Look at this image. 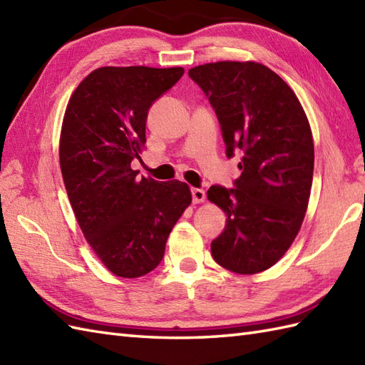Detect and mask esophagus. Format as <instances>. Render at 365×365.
I'll return each instance as SVG.
<instances>
[{
    "mask_svg": "<svg viewBox=\"0 0 365 365\" xmlns=\"http://www.w3.org/2000/svg\"><path fill=\"white\" fill-rule=\"evenodd\" d=\"M191 195H192V202H195V204H202L205 200V191L204 190L192 188Z\"/></svg>",
    "mask_w": 365,
    "mask_h": 365,
    "instance_id": "34e87169",
    "label": "esophagus"
}]
</instances>
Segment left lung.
I'll list each match as a JSON object with an SVG mask.
<instances>
[{
    "instance_id": "left-lung-1",
    "label": "left lung",
    "mask_w": 365,
    "mask_h": 365,
    "mask_svg": "<svg viewBox=\"0 0 365 365\" xmlns=\"http://www.w3.org/2000/svg\"><path fill=\"white\" fill-rule=\"evenodd\" d=\"M188 73L218 115L227 157L243 152L235 188L207 191L227 216L212 255L232 273H260L281 260L307 210L314 175L307 115L289 84L255 61H220Z\"/></svg>"
}]
</instances>
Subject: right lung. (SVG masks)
<instances>
[{
	"mask_svg": "<svg viewBox=\"0 0 365 365\" xmlns=\"http://www.w3.org/2000/svg\"><path fill=\"white\" fill-rule=\"evenodd\" d=\"M182 67H100L68 100L59 165L84 238L119 277L150 273L191 204L187 183L136 177L131 161L145 149L152 103L182 78Z\"/></svg>",
	"mask_w": 365,
	"mask_h": 365,
	"instance_id": "add662e5",
	"label": "right lung"
}]
</instances>
